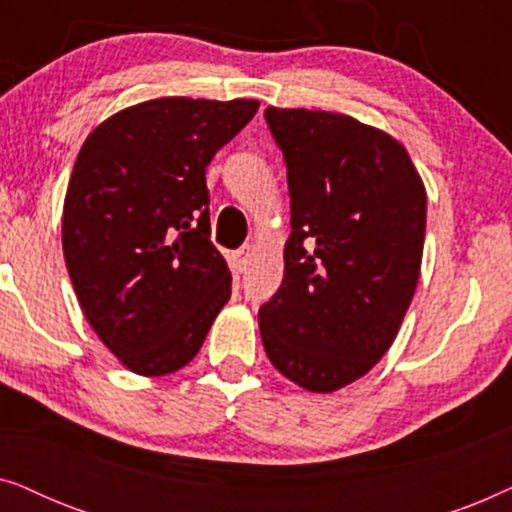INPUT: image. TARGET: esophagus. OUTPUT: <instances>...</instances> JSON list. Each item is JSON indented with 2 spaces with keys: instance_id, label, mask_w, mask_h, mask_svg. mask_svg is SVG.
I'll return each mask as SVG.
<instances>
[{
  "instance_id": "1",
  "label": "esophagus",
  "mask_w": 512,
  "mask_h": 512,
  "mask_svg": "<svg viewBox=\"0 0 512 512\" xmlns=\"http://www.w3.org/2000/svg\"><path fill=\"white\" fill-rule=\"evenodd\" d=\"M251 258H254V244H242V247L235 251L237 270H240V272L247 270L251 265Z\"/></svg>"
}]
</instances>
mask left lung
Instances as JSON below:
<instances>
[{"instance_id":"obj_1","label":"left lung","mask_w":512,"mask_h":512,"mask_svg":"<svg viewBox=\"0 0 512 512\" xmlns=\"http://www.w3.org/2000/svg\"><path fill=\"white\" fill-rule=\"evenodd\" d=\"M284 153L291 235L284 279L258 310L265 354L314 394L359 380L387 354L415 296L424 181L405 146L352 116L265 109Z\"/></svg>"}]
</instances>
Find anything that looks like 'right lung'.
Here are the masks:
<instances>
[{
    "mask_svg": "<svg viewBox=\"0 0 512 512\" xmlns=\"http://www.w3.org/2000/svg\"><path fill=\"white\" fill-rule=\"evenodd\" d=\"M256 111V100L158 97L109 116L81 146L62 251L88 324L132 373L184 368L228 303L205 170Z\"/></svg>",
    "mask_w": 512,
    "mask_h": 512,
    "instance_id": "add662e5",
    "label": "right lung"
}]
</instances>
